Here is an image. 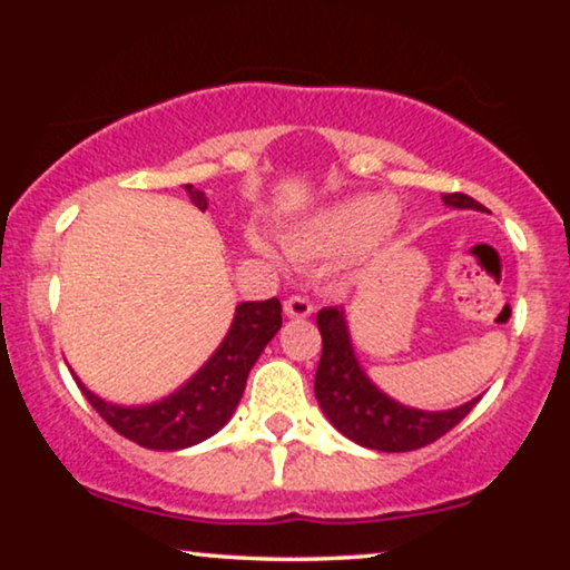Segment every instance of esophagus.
Segmentation results:
<instances>
[{"label":"esophagus","mask_w":570,"mask_h":570,"mask_svg":"<svg viewBox=\"0 0 570 570\" xmlns=\"http://www.w3.org/2000/svg\"><path fill=\"white\" fill-rule=\"evenodd\" d=\"M285 314L291 318H306L314 314V306H311V301L303 298V295H293V298L285 301Z\"/></svg>","instance_id":"esophagus-1"}]
</instances>
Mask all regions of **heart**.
Wrapping results in <instances>:
<instances>
[{
    "instance_id": "obj_1",
    "label": "heart",
    "mask_w": 570,
    "mask_h": 570,
    "mask_svg": "<svg viewBox=\"0 0 570 570\" xmlns=\"http://www.w3.org/2000/svg\"><path fill=\"white\" fill-rule=\"evenodd\" d=\"M394 199L386 194H361L350 197L340 205L326 207L311 217L308 223L298 225L285 236L287 252L301 259H314V256H340L357 252L376 240L394 220ZM256 252L275 259V252L256 236L248 238Z\"/></svg>"
}]
</instances>
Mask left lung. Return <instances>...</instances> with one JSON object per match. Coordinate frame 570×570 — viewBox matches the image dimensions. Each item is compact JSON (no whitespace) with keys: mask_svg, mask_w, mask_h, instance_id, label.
<instances>
[{"mask_svg":"<svg viewBox=\"0 0 570 570\" xmlns=\"http://www.w3.org/2000/svg\"><path fill=\"white\" fill-rule=\"evenodd\" d=\"M443 205L454 209H478L480 202L466 194H443ZM322 332V361L316 368L314 392L318 407L330 423L350 441L373 451H415L439 441L443 433L470 415L480 396L459 404L454 410L428 412L392 400L368 379L357 361L353 337L347 330V316L342 306H326L316 314Z\"/></svg>","mask_w":570,"mask_h":570,"instance_id":"obj_1","label":"left lung"}]
</instances>
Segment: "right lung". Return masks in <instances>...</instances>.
<instances>
[{"mask_svg":"<svg viewBox=\"0 0 570 570\" xmlns=\"http://www.w3.org/2000/svg\"><path fill=\"white\" fill-rule=\"evenodd\" d=\"M186 194L199 207L207 209L205 191L184 184ZM283 326V306L277 298L244 301L236 306V316L220 347L209 355V361L194 376L150 404H114L100 400L88 386L72 376L98 415L121 433L124 439L155 451L189 449L194 443L207 441L228 423L244 396L248 371L259 361L264 347Z\"/></svg>","mask_w":570,"mask_h":570,"instance_id":"obj_1","label":"right lung"}]
</instances>
